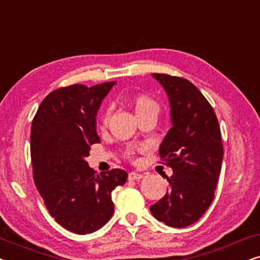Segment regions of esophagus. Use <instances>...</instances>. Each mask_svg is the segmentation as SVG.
Segmentation results:
<instances>
[{
  "label": "esophagus",
  "instance_id": "esophagus-1",
  "mask_svg": "<svg viewBox=\"0 0 260 260\" xmlns=\"http://www.w3.org/2000/svg\"><path fill=\"white\" fill-rule=\"evenodd\" d=\"M129 180H141L142 177H143V174H140V173H136V172H131L129 173Z\"/></svg>",
  "mask_w": 260,
  "mask_h": 260
}]
</instances>
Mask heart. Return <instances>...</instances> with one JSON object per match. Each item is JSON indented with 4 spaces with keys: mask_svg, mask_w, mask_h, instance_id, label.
Segmentation results:
<instances>
[{
    "mask_svg": "<svg viewBox=\"0 0 260 260\" xmlns=\"http://www.w3.org/2000/svg\"><path fill=\"white\" fill-rule=\"evenodd\" d=\"M147 109H157V104H156L152 99L148 98V97L138 98L136 102V112L142 111V110H147ZM109 117H110V110H108V111L104 113V116H103V118H102V122L105 124L106 122H108ZM133 152H134L133 149H130L129 154H133Z\"/></svg>",
    "mask_w": 260,
    "mask_h": 260,
    "instance_id": "heart-1",
    "label": "heart"
}]
</instances>
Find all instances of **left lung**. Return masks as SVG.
I'll return each mask as SVG.
<instances>
[{
	"label": "left lung",
	"mask_w": 260,
	"mask_h": 260,
	"mask_svg": "<svg viewBox=\"0 0 260 260\" xmlns=\"http://www.w3.org/2000/svg\"><path fill=\"white\" fill-rule=\"evenodd\" d=\"M169 99L170 127L158 152L173 175L151 214L170 227L197 222L211 206L218 183L223 148L215 112L189 80L154 73Z\"/></svg>",
	"instance_id": "left-lung-1"
}]
</instances>
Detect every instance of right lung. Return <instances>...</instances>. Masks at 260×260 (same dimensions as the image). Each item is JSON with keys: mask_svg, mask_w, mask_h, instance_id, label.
<instances>
[{"mask_svg": "<svg viewBox=\"0 0 260 260\" xmlns=\"http://www.w3.org/2000/svg\"><path fill=\"white\" fill-rule=\"evenodd\" d=\"M116 81L53 91L31 123L33 177L45 206L70 232L88 234L105 225L115 211L111 193L126 182L123 169L95 173L86 157L99 143L97 113Z\"/></svg>", "mask_w": 260, "mask_h": 260, "instance_id": "1", "label": "right lung"}]
</instances>
